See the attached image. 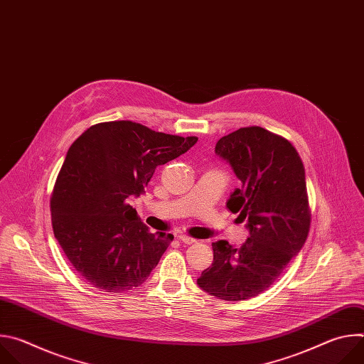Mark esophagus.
<instances>
[{"mask_svg": "<svg viewBox=\"0 0 364 364\" xmlns=\"http://www.w3.org/2000/svg\"><path fill=\"white\" fill-rule=\"evenodd\" d=\"M178 240H180L181 243H184V245L196 243V239H193V237H190V236H186V235H180V236H178Z\"/></svg>", "mask_w": 364, "mask_h": 364, "instance_id": "1", "label": "esophagus"}]
</instances>
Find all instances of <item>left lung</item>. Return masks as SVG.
I'll return each instance as SVG.
<instances>
[{
    "mask_svg": "<svg viewBox=\"0 0 364 364\" xmlns=\"http://www.w3.org/2000/svg\"><path fill=\"white\" fill-rule=\"evenodd\" d=\"M215 151L242 183L226 205L247 222L249 237L240 249L226 240L212 243L213 264L197 284L220 299H249L277 281L306 240L305 170L294 145L262 127L239 128L220 138Z\"/></svg>",
    "mask_w": 364,
    "mask_h": 364,
    "instance_id": "8db88e82",
    "label": "left lung"
}]
</instances>
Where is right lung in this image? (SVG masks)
Segmentation results:
<instances>
[{"label":"right lung","instance_id":"1","mask_svg":"<svg viewBox=\"0 0 364 364\" xmlns=\"http://www.w3.org/2000/svg\"><path fill=\"white\" fill-rule=\"evenodd\" d=\"M196 142L111 121L92 125L70 145L50 198L51 226L86 282L124 292L146 281L174 236L151 233L129 200L145 193L155 168Z\"/></svg>","mask_w":364,"mask_h":364}]
</instances>
